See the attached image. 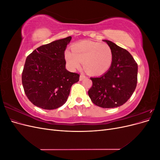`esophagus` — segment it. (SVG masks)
Returning <instances> with one entry per match:
<instances>
[{
  "mask_svg": "<svg viewBox=\"0 0 160 160\" xmlns=\"http://www.w3.org/2000/svg\"><path fill=\"white\" fill-rule=\"evenodd\" d=\"M86 78V77L84 75H83V74H81V75H80V77H79V80L80 81H83L84 79H85Z\"/></svg>",
  "mask_w": 160,
  "mask_h": 160,
  "instance_id": "obj_1",
  "label": "esophagus"
}]
</instances>
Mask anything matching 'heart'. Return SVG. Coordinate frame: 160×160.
<instances>
[{
	"label": "heart",
	"instance_id": "obj_1",
	"mask_svg": "<svg viewBox=\"0 0 160 160\" xmlns=\"http://www.w3.org/2000/svg\"><path fill=\"white\" fill-rule=\"evenodd\" d=\"M71 50L65 51V59L72 70L79 69L83 62L88 73L99 75L107 72L112 64V51L105 43L83 41L75 44Z\"/></svg>",
	"mask_w": 160,
	"mask_h": 160
}]
</instances>
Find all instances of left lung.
<instances>
[{
  "instance_id": "8db88e82",
  "label": "left lung",
  "mask_w": 160,
  "mask_h": 160,
  "mask_svg": "<svg viewBox=\"0 0 160 160\" xmlns=\"http://www.w3.org/2000/svg\"><path fill=\"white\" fill-rule=\"evenodd\" d=\"M103 41L112 51V64L103 75L91 77L93 85L88 95L100 108H118L127 102L136 88L138 64L127 50L110 41Z\"/></svg>"
}]
</instances>
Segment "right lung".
Listing matches in <instances>:
<instances>
[{
	"label": "right lung",
	"instance_id": "add662e5",
	"mask_svg": "<svg viewBox=\"0 0 160 160\" xmlns=\"http://www.w3.org/2000/svg\"><path fill=\"white\" fill-rule=\"evenodd\" d=\"M71 37L42 45L27 57L22 73L24 91L31 102L44 109L65 104L79 75L65 68V51Z\"/></svg>",
	"mask_w": 160,
	"mask_h": 160
}]
</instances>
